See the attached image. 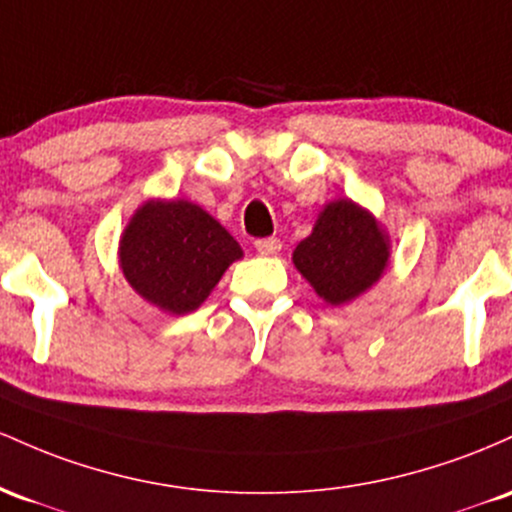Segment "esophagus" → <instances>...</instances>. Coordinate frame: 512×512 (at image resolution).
Wrapping results in <instances>:
<instances>
[{
    "instance_id": "1",
    "label": "esophagus",
    "mask_w": 512,
    "mask_h": 512,
    "mask_svg": "<svg viewBox=\"0 0 512 512\" xmlns=\"http://www.w3.org/2000/svg\"><path fill=\"white\" fill-rule=\"evenodd\" d=\"M254 246H256V251H258V254H261V256H275V254H278L280 246H283V244H280V239L271 237V239H258Z\"/></svg>"
}]
</instances>
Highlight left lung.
<instances>
[{"instance_id":"left-lung-1","label":"left lung","mask_w":512,"mask_h":512,"mask_svg":"<svg viewBox=\"0 0 512 512\" xmlns=\"http://www.w3.org/2000/svg\"><path fill=\"white\" fill-rule=\"evenodd\" d=\"M392 258V239L370 210L350 198L321 208L312 234L292 251V263L331 307H343L380 283Z\"/></svg>"}]
</instances>
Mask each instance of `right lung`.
<instances>
[{
	"instance_id": "obj_1",
	"label": "right lung",
	"mask_w": 512,
	"mask_h": 512,
	"mask_svg": "<svg viewBox=\"0 0 512 512\" xmlns=\"http://www.w3.org/2000/svg\"><path fill=\"white\" fill-rule=\"evenodd\" d=\"M244 256L239 241L191 200L149 198L118 241V263L142 300L166 314L193 312Z\"/></svg>"
}]
</instances>
